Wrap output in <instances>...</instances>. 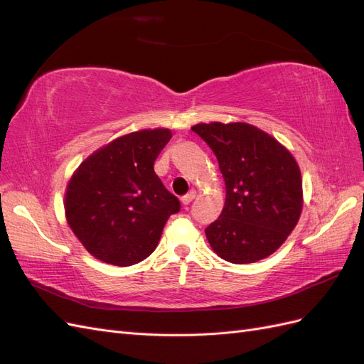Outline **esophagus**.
I'll list each match as a JSON object with an SVG mask.
<instances>
[{
    "label": "esophagus",
    "mask_w": 364,
    "mask_h": 364,
    "mask_svg": "<svg viewBox=\"0 0 364 364\" xmlns=\"http://www.w3.org/2000/svg\"><path fill=\"white\" fill-rule=\"evenodd\" d=\"M194 197H196V193H194V191H190L188 194H185L181 200H182V203L186 206V205H190V203L194 200Z\"/></svg>",
    "instance_id": "1"
}]
</instances>
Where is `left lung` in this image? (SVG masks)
I'll list each match as a JSON object with an SVG mask.
<instances>
[{"label":"left lung","mask_w":364,"mask_h":364,"mask_svg":"<svg viewBox=\"0 0 364 364\" xmlns=\"http://www.w3.org/2000/svg\"><path fill=\"white\" fill-rule=\"evenodd\" d=\"M217 156L226 185L223 211L205 229L220 258L249 264L277 252L299 222L302 178L291 153L247 123L191 127Z\"/></svg>","instance_id":"1"}]
</instances>
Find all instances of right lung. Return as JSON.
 <instances>
[{"label": "right lung", "instance_id": "obj_1", "mask_svg": "<svg viewBox=\"0 0 364 364\" xmlns=\"http://www.w3.org/2000/svg\"><path fill=\"white\" fill-rule=\"evenodd\" d=\"M170 129L132 132L87 156L65 193V215L97 259L127 267L156 249L181 203L153 170Z\"/></svg>", "mask_w": 364, "mask_h": 364}]
</instances>
